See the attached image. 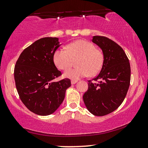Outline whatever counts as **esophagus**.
Returning a JSON list of instances; mask_svg holds the SVG:
<instances>
[{
  "label": "esophagus",
  "instance_id": "34e87169",
  "mask_svg": "<svg viewBox=\"0 0 148 148\" xmlns=\"http://www.w3.org/2000/svg\"><path fill=\"white\" fill-rule=\"evenodd\" d=\"M78 82V81L77 80H72V81H71V83H72V85H74V84H75V83H76Z\"/></svg>",
  "mask_w": 148,
  "mask_h": 148
}]
</instances>
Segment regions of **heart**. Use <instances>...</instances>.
Wrapping results in <instances>:
<instances>
[{
  "label": "heart",
  "mask_w": 148,
  "mask_h": 148,
  "mask_svg": "<svg viewBox=\"0 0 148 148\" xmlns=\"http://www.w3.org/2000/svg\"><path fill=\"white\" fill-rule=\"evenodd\" d=\"M76 60L74 69L65 71L63 76L78 80L90 74L96 76L100 72L104 63V56L100 49H96L90 42L78 40L68 44L66 49L59 48L55 51L53 59L58 69L65 70L72 66L73 60Z\"/></svg>",
  "instance_id": "1"
}]
</instances>
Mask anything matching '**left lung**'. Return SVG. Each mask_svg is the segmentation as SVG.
Wrapping results in <instances>:
<instances>
[{
    "label": "left lung",
    "instance_id": "obj_1",
    "mask_svg": "<svg viewBox=\"0 0 148 148\" xmlns=\"http://www.w3.org/2000/svg\"><path fill=\"white\" fill-rule=\"evenodd\" d=\"M92 40L102 49L104 63L92 79L97 82L88 81L83 99L90 112L101 116L116 110L125 99L130 83V65L122 47L111 39L94 36Z\"/></svg>",
    "mask_w": 148,
    "mask_h": 148
}]
</instances>
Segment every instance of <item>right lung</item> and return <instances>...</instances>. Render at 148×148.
I'll return each mask as SVG.
<instances>
[{
    "label": "right lung",
    "instance_id": "right-lung-1",
    "mask_svg": "<svg viewBox=\"0 0 148 148\" xmlns=\"http://www.w3.org/2000/svg\"><path fill=\"white\" fill-rule=\"evenodd\" d=\"M58 38L39 39L21 53L14 67V80L19 97L28 110L40 116L54 113L71 86L69 79L52 81L61 75L53 56L60 47Z\"/></svg>",
    "mask_w": 148,
    "mask_h": 148
}]
</instances>
